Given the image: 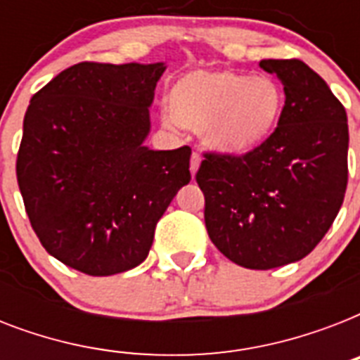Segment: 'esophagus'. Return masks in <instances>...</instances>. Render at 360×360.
Listing matches in <instances>:
<instances>
[{"label":"esophagus","instance_id":"34e87169","mask_svg":"<svg viewBox=\"0 0 360 360\" xmlns=\"http://www.w3.org/2000/svg\"><path fill=\"white\" fill-rule=\"evenodd\" d=\"M200 162H202V157H200L198 153H192V157H191V174H192V177L196 175L198 168H200Z\"/></svg>","mask_w":360,"mask_h":360}]
</instances>
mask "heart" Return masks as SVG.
<instances>
[{"instance_id":"1","label":"heart","mask_w":360,"mask_h":360,"mask_svg":"<svg viewBox=\"0 0 360 360\" xmlns=\"http://www.w3.org/2000/svg\"><path fill=\"white\" fill-rule=\"evenodd\" d=\"M284 104V89L271 76L198 69L172 86L169 110L162 117L168 124L200 132L217 155L240 157L273 136Z\"/></svg>"}]
</instances>
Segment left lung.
I'll return each instance as SVG.
<instances>
[{
  "mask_svg": "<svg viewBox=\"0 0 360 360\" xmlns=\"http://www.w3.org/2000/svg\"><path fill=\"white\" fill-rule=\"evenodd\" d=\"M285 93L278 127L243 157L209 153L196 174L205 228L246 269L299 262L340 211L347 186V115L327 82L299 59H263Z\"/></svg>",
  "mask_w": 360,
  "mask_h": 360,
  "instance_id": "left-lung-1",
  "label": "left lung"
}]
</instances>
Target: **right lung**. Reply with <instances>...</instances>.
Masks as SVG:
<instances>
[{
    "mask_svg": "<svg viewBox=\"0 0 360 360\" xmlns=\"http://www.w3.org/2000/svg\"><path fill=\"white\" fill-rule=\"evenodd\" d=\"M164 63H78L31 98L16 160L25 213L50 256L91 276L140 265L191 181V147L143 143Z\"/></svg>",
    "mask_w": 360,
    "mask_h": 360,
    "instance_id": "obj_1",
    "label": "right lung"
}]
</instances>
